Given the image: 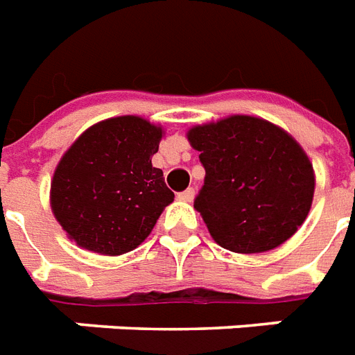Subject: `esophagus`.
Here are the masks:
<instances>
[{"label":"esophagus","instance_id":"esophagus-1","mask_svg":"<svg viewBox=\"0 0 355 355\" xmlns=\"http://www.w3.org/2000/svg\"><path fill=\"white\" fill-rule=\"evenodd\" d=\"M178 198L181 202H193L194 200V189H187V191H183V193L178 194Z\"/></svg>","mask_w":355,"mask_h":355}]
</instances>
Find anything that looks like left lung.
Listing matches in <instances>:
<instances>
[{
  "instance_id": "left-lung-1",
  "label": "left lung",
  "mask_w": 355,
  "mask_h": 355,
  "mask_svg": "<svg viewBox=\"0 0 355 355\" xmlns=\"http://www.w3.org/2000/svg\"><path fill=\"white\" fill-rule=\"evenodd\" d=\"M187 140L206 168L194 209L223 249L266 252L305 223L316 185L313 162L286 130L236 114L194 125Z\"/></svg>"
}]
</instances>
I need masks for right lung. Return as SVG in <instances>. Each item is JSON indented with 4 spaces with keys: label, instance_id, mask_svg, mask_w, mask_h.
<instances>
[{
    "label": "right lung",
    "instance_id": "add662e5",
    "mask_svg": "<svg viewBox=\"0 0 355 355\" xmlns=\"http://www.w3.org/2000/svg\"><path fill=\"white\" fill-rule=\"evenodd\" d=\"M164 129L140 116L92 125L67 149L50 183V206L82 249L119 257L148 238L174 202L161 168L151 164Z\"/></svg>",
    "mask_w": 355,
    "mask_h": 355
}]
</instances>
